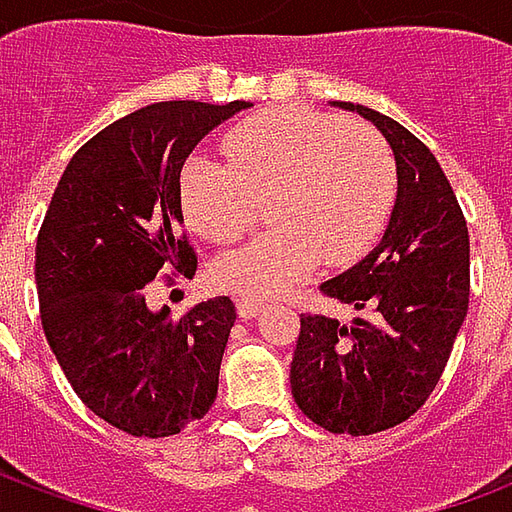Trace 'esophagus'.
Listing matches in <instances>:
<instances>
[{"label": "esophagus", "mask_w": 512, "mask_h": 512, "mask_svg": "<svg viewBox=\"0 0 512 512\" xmlns=\"http://www.w3.org/2000/svg\"><path fill=\"white\" fill-rule=\"evenodd\" d=\"M235 304H238V315H241L244 321H252L257 312L263 310L266 299H260V296H249V293H241V296L235 299Z\"/></svg>", "instance_id": "esophagus-1"}]
</instances>
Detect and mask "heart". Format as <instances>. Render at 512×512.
<instances>
[{
    "label": "heart",
    "instance_id": "obj_1",
    "mask_svg": "<svg viewBox=\"0 0 512 512\" xmlns=\"http://www.w3.org/2000/svg\"><path fill=\"white\" fill-rule=\"evenodd\" d=\"M222 150L227 164L191 158L183 167L180 205L205 241L230 246L255 230L266 202L274 227L213 266V279L238 293L290 288L318 260L354 263L395 205V150L367 123L282 106L230 128Z\"/></svg>",
    "mask_w": 512,
    "mask_h": 512
}]
</instances>
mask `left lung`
<instances>
[{
  "instance_id": "1",
  "label": "left lung",
  "mask_w": 512,
  "mask_h": 512,
  "mask_svg": "<svg viewBox=\"0 0 512 512\" xmlns=\"http://www.w3.org/2000/svg\"><path fill=\"white\" fill-rule=\"evenodd\" d=\"M367 117L397 156V202L381 244L321 293L354 307L351 323L301 312L293 400L329 433L373 436L414 417L447 367L469 310V230L428 145L392 117Z\"/></svg>"
}]
</instances>
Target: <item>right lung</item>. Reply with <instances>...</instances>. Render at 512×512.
<instances>
[{
    "label": "right lung",
    "instance_id": "1",
    "mask_svg": "<svg viewBox=\"0 0 512 512\" xmlns=\"http://www.w3.org/2000/svg\"><path fill=\"white\" fill-rule=\"evenodd\" d=\"M246 106L161 101L120 117L76 150L40 224L35 279L51 351L84 406L139 439L180 433L216 400L230 296L178 321L145 299L164 270L167 285L194 277L180 169L202 136Z\"/></svg>",
    "mask_w": 512,
    "mask_h": 512
}]
</instances>
